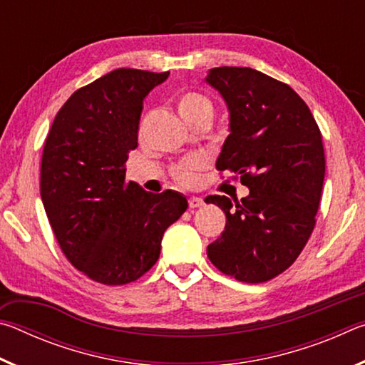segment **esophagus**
<instances>
[{
    "mask_svg": "<svg viewBox=\"0 0 365 365\" xmlns=\"http://www.w3.org/2000/svg\"><path fill=\"white\" fill-rule=\"evenodd\" d=\"M205 205V201H202V197H197V196H191L188 200V206L191 209H196V207H201Z\"/></svg>",
    "mask_w": 365,
    "mask_h": 365,
    "instance_id": "obj_1",
    "label": "esophagus"
}]
</instances>
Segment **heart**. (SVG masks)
Segmentation results:
<instances>
[{"instance_id": "obj_1", "label": "heart", "mask_w": 365, "mask_h": 365, "mask_svg": "<svg viewBox=\"0 0 365 365\" xmlns=\"http://www.w3.org/2000/svg\"><path fill=\"white\" fill-rule=\"evenodd\" d=\"M177 109L178 114L182 115V119L191 125L196 120L200 119H212L214 115V106L211 100L207 96L197 93V91H185L177 100ZM202 168V163L200 159L191 158L187 159L185 163L172 170V175H174L175 180L185 185V187H190L196 182V172Z\"/></svg>"}]
</instances>
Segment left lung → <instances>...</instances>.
<instances>
[{
  "label": "left lung",
  "instance_id": "1",
  "mask_svg": "<svg viewBox=\"0 0 365 365\" xmlns=\"http://www.w3.org/2000/svg\"><path fill=\"white\" fill-rule=\"evenodd\" d=\"M206 82L230 115L215 168L240 175L250 188L242 201L219 195L205 200L227 215L207 257L240 282H267L296 261L316 225L325 177L322 135L292 86L262 72L214 67Z\"/></svg>",
  "mask_w": 365,
  "mask_h": 365
}]
</instances>
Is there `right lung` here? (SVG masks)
<instances>
[{"instance_id":"add662e5","label":"right lung","mask_w":365,"mask_h":365,"mask_svg":"<svg viewBox=\"0 0 365 365\" xmlns=\"http://www.w3.org/2000/svg\"><path fill=\"white\" fill-rule=\"evenodd\" d=\"M168 77L115 69L77 90L43 148L40 193L54 237L73 267L103 285L150 270L164 232L188 207L178 191L154 195L125 182L145 98Z\"/></svg>"}]
</instances>
